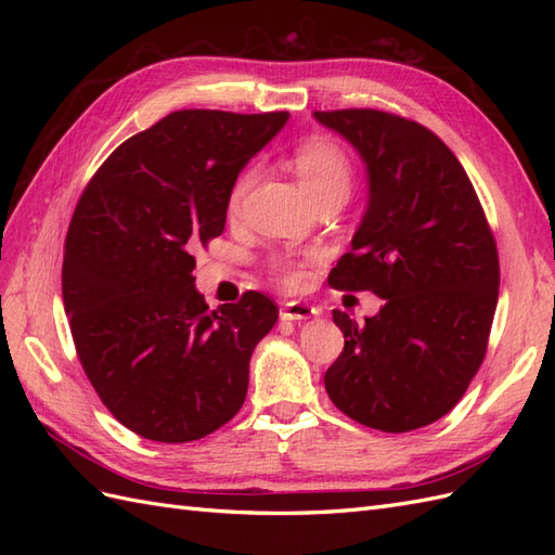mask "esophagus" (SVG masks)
<instances>
[{"label":"esophagus","instance_id":"34e87169","mask_svg":"<svg viewBox=\"0 0 555 555\" xmlns=\"http://www.w3.org/2000/svg\"><path fill=\"white\" fill-rule=\"evenodd\" d=\"M314 314H317V310L312 306L304 304V300H287V304H282V308H280V317L294 319V322L296 319H310Z\"/></svg>","mask_w":555,"mask_h":555}]
</instances>
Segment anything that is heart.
Instances as JSON below:
<instances>
[{"label":"heart","instance_id":"obj_1","mask_svg":"<svg viewBox=\"0 0 555 555\" xmlns=\"http://www.w3.org/2000/svg\"><path fill=\"white\" fill-rule=\"evenodd\" d=\"M294 164L296 171L304 180L308 192L314 196L317 204L328 198L345 201L351 192V182H354V169H351V159L343 150V145L335 143L328 137H310L294 150ZM259 178V169L255 164H247L241 173L233 178L227 210L229 215H238L243 208V201L247 192L255 188ZM273 273L280 278L284 287H298L306 280V266L294 261L289 257H273L271 259Z\"/></svg>","mask_w":555,"mask_h":555}]
</instances>
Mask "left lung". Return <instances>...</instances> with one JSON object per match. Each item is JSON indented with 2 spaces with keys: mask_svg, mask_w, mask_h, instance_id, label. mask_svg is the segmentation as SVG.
Segmentation results:
<instances>
[{
  "mask_svg": "<svg viewBox=\"0 0 555 555\" xmlns=\"http://www.w3.org/2000/svg\"><path fill=\"white\" fill-rule=\"evenodd\" d=\"M314 117L367 171L365 215L328 284L384 300L363 324L333 310L345 349L324 375L328 398L367 428H424L486 357L500 289L493 231L461 162L424 125L375 108Z\"/></svg>",
  "mask_w": 555,
  "mask_h": 555,
  "instance_id": "left-lung-1",
  "label": "left lung"
}]
</instances>
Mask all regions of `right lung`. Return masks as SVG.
I'll list each match as a JSON object with an SVG mask.
<instances>
[{
  "label": "right lung",
  "mask_w": 555,
  "mask_h": 555,
  "mask_svg": "<svg viewBox=\"0 0 555 555\" xmlns=\"http://www.w3.org/2000/svg\"><path fill=\"white\" fill-rule=\"evenodd\" d=\"M287 117L176 111L117 147L78 198L64 312L94 391L145 440H201L243 408L251 351L278 306L245 292L208 310L194 251L224 231L233 178Z\"/></svg>",
  "instance_id": "add662e5"
}]
</instances>
